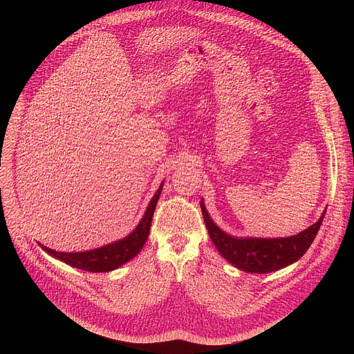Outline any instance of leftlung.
Here are the masks:
<instances>
[{"instance_id": "8db88e82", "label": "left lung", "mask_w": 354, "mask_h": 354, "mask_svg": "<svg viewBox=\"0 0 354 354\" xmlns=\"http://www.w3.org/2000/svg\"><path fill=\"white\" fill-rule=\"evenodd\" d=\"M201 213L209 235L220 255L235 268L249 273H269L297 262L314 242L326 210L319 220L297 235L286 238H236L220 230L210 218L203 200Z\"/></svg>"}]
</instances>
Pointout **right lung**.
<instances>
[{
    "label": "right lung",
    "instance_id": "right-lung-1",
    "mask_svg": "<svg viewBox=\"0 0 354 354\" xmlns=\"http://www.w3.org/2000/svg\"><path fill=\"white\" fill-rule=\"evenodd\" d=\"M162 186L164 183H161L154 197L149 200V205L141 221L138 223V225L134 228V231H131L123 239L115 241L109 245L100 246L92 250H85V252H59L55 249H50L41 243L39 245L47 252L48 255H52L53 258L73 268L82 269L85 272H92V273L115 270L119 266L129 262L130 259H133L136 255H138V252L142 249L149 234L151 221H153V216L162 192Z\"/></svg>",
    "mask_w": 354,
    "mask_h": 354
}]
</instances>
